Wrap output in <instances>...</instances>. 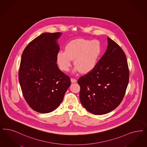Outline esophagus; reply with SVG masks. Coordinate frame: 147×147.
Returning <instances> with one entry per match:
<instances>
[{
    "label": "esophagus",
    "mask_w": 147,
    "mask_h": 147,
    "mask_svg": "<svg viewBox=\"0 0 147 147\" xmlns=\"http://www.w3.org/2000/svg\"><path fill=\"white\" fill-rule=\"evenodd\" d=\"M71 82H72V83H73V82H76V79H74V78H71Z\"/></svg>",
    "instance_id": "esophagus-1"
}]
</instances>
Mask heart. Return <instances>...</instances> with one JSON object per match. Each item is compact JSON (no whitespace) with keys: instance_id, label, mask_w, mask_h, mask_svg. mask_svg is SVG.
<instances>
[{"instance_id":"obj_1","label":"heart","mask_w":147,"mask_h":147,"mask_svg":"<svg viewBox=\"0 0 147 147\" xmlns=\"http://www.w3.org/2000/svg\"><path fill=\"white\" fill-rule=\"evenodd\" d=\"M102 51L100 42L98 40L78 38L67 43L65 51H60L56 55V61L62 71H69L71 60L76 66V70L86 74L96 67Z\"/></svg>"}]
</instances>
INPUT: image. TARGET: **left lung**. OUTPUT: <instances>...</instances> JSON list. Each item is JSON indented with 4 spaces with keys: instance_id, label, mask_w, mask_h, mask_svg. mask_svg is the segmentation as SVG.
<instances>
[{
    "instance_id": "left-lung-1",
    "label": "left lung",
    "mask_w": 147,
    "mask_h": 147,
    "mask_svg": "<svg viewBox=\"0 0 147 147\" xmlns=\"http://www.w3.org/2000/svg\"><path fill=\"white\" fill-rule=\"evenodd\" d=\"M107 40V51L95 68L78 80L81 104L94 115L115 110L122 101L129 82L125 53L115 41L109 37Z\"/></svg>"
}]
</instances>
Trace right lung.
<instances>
[{"instance_id": "obj_1", "label": "right lung", "mask_w": 147, "mask_h": 147, "mask_svg": "<svg viewBox=\"0 0 147 147\" xmlns=\"http://www.w3.org/2000/svg\"><path fill=\"white\" fill-rule=\"evenodd\" d=\"M61 32L43 33L26 46L22 55L18 79L26 102L35 111L46 113L60 105L71 85L69 76L57 65Z\"/></svg>"}]
</instances>
